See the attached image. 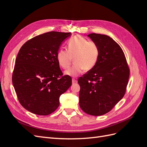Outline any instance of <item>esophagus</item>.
Masks as SVG:
<instances>
[{"mask_svg":"<svg viewBox=\"0 0 147 147\" xmlns=\"http://www.w3.org/2000/svg\"><path fill=\"white\" fill-rule=\"evenodd\" d=\"M72 84H74L75 83H77V80H75V79H72Z\"/></svg>","mask_w":147,"mask_h":147,"instance_id":"obj_1","label":"esophagus"}]
</instances>
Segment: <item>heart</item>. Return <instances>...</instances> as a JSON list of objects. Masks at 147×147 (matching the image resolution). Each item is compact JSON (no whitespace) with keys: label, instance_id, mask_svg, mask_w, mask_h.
I'll list each match as a JSON object with an SVG mask.
<instances>
[{"label":"heart","instance_id":"b5f03b06","mask_svg":"<svg viewBox=\"0 0 147 147\" xmlns=\"http://www.w3.org/2000/svg\"><path fill=\"white\" fill-rule=\"evenodd\" d=\"M67 49L61 48L57 51L56 59L63 69L70 66L74 59L75 64L64 72V75L70 77H77L84 69H92L96 64L99 56V48L94 42L88 41L80 35L70 39Z\"/></svg>","mask_w":147,"mask_h":147}]
</instances>
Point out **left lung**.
Masks as SVG:
<instances>
[{"label": "left lung", "mask_w": 147, "mask_h": 147, "mask_svg": "<svg viewBox=\"0 0 147 147\" xmlns=\"http://www.w3.org/2000/svg\"><path fill=\"white\" fill-rule=\"evenodd\" d=\"M99 48L95 66L79 78V105L92 116L104 115L113 109L124 95L129 69L121 48L108 35L89 34Z\"/></svg>", "instance_id": "1"}]
</instances>
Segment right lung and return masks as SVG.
I'll use <instances>...</instances> for the list:
<instances>
[{
	"label": "right lung",
	"mask_w": 147,
	"mask_h": 147,
	"mask_svg": "<svg viewBox=\"0 0 147 147\" xmlns=\"http://www.w3.org/2000/svg\"><path fill=\"white\" fill-rule=\"evenodd\" d=\"M70 32H49L22 46L16 59L12 82L21 105L31 113L48 115L59 105V97L72 85L63 75L56 54Z\"/></svg>",
	"instance_id": "1"
}]
</instances>
